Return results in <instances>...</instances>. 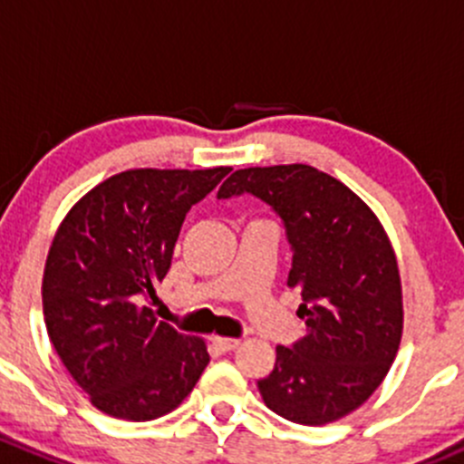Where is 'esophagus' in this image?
Here are the masks:
<instances>
[{
	"instance_id": "34e87169",
	"label": "esophagus",
	"mask_w": 464,
	"mask_h": 464,
	"mask_svg": "<svg viewBox=\"0 0 464 464\" xmlns=\"http://www.w3.org/2000/svg\"><path fill=\"white\" fill-rule=\"evenodd\" d=\"M212 345L218 350H222V353H231V350H236L237 345H240V341L237 339H222V336H212Z\"/></svg>"
}]
</instances>
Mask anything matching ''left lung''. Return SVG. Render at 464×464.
Listing matches in <instances>:
<instances>
[{
  "instance_id": "obj_1",
  "label": "left lung",
  "mask_w": 464,
  "mask_h": 464,
  "mask_svg": "<svg viewBox=\"0 0 464 464\" xmlns=\"http://www.w3.org/2000/svg\"><path fill=\"white\" fill-rule=\"evenodd\" d=\"M249 192L284 219L306 334L276 345L258 392L272 412L302 426L339 421L369 401L396 359L402 291L393 246L357 194L309 164L237 169L219 188Z\"/></svg>"
}]
</instances>
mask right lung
<instances>
[{
    "label": "right lung",
    "instance_id": "obj_1",
    "mask_svg": "<svg viewBox=\"0 0 464 464\" xmlns=\"http://www.w3.org/2000/svg\"><path fill=\"white\" fill-rule=\"evenodd\" d=\"M231 167L128 169L95 185L56 228L43 315L56 354L93 408L150 421L188 398L210 362L206 341L155 318L189 208Z\"/></svg>",
    "mask_w": 464,
    "mask_h": 464
}]
</instances>
